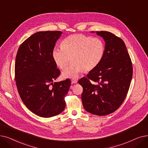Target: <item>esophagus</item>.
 Returning a JSON list of instances; mask_svg holds the SVG:
<instances>
[{"label": "esophagus", "instance_id": "esophagus-1", "mask_svg": "<svg viewBox=\"0 0 148 148\" xmlns=\"http://www.w3.org/2000/svg\"><path fill=\"white\" fill-rule=\"evenodd\" d=\"M72 82L73 83V84H76L77 82H78V80H77L76 79H72Z\"/></svg>", "mask_w": 148, "mask_h": 148}]
</instances>
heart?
I'll return each mask as SVG.
<instances>
[{
    "instance_id": "b5f03b06",
    "label": "heart",
    "mask_w": 148,
    "mask_h": 148,
    "mask_svg": "<svg viewBox=\"0 0 148 148\" xmlns=\"http://www.w3.org/2000/svg\"><path fill=\"white\" fill-rule=\"evenodd\" d=\"M61 47L53 48V60L60 69H64L70 60L72 63L62 72L63 78H76L80 73L96 68L105 52L103 41L83 34L71 35L63 40Z\"/></svg>"
}]
</instances>
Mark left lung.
<instances>
[{"mask_svg":"<svg viewBox=\"0 0 148 148\" xmlns=\"http://www.w3.org/2000/svg\"><path fill=\"white\" fill-rule=\"evenodd\" d=\"M96 32L105 42L103 58L78 83L83 87L84 109L91 114L106 116L117 110L124 101L132 79V66L121 38L108 31Z\"/></svg>","mask_w":148,"mask_h":148,"instance_id":"left-lung-1","label":"left lung"}]
</instances>
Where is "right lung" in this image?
Instances as JSON below:
<instances>
[{
	"label": "right lung",
	"instance_id": "obj_1",
	"mask_svg": "<svg viewBox=\"0 0 148 148\" xmlns=\"http://www.w3.org/2000/svg\"><path fill=\"white\" fill-rule=\"evenodd\" d=\"M62 34L58 31L35 33L20 46L16 55L15 80L19 95L28 109L42 117L63 111L71 84L69 79L53 83L60 71L52 53Z\"/></svg>",
	"mask_w": 148,
	"mask_h": 148
}]
</instances>
